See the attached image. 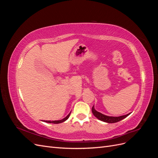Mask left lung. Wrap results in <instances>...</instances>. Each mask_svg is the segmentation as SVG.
Segmentation results:
<instances>
[{
  "label": "left lung",
  "mask_w": 158,
  "mask_h": 158,
  "mask_svg": "<svg viewBox=\"0 0 158 158\" xmlns=\"http://www.w3.org/2000/svg\"><path fill=\"white\" fill-rule=\"evenodd\" d=\"M92 111L94 115L96 118H98L99 120L102 121L106 122V123H114L118 122V121L123 120V119H124L125 118H126L127 116H128L129 114H130V113H128L127 114H125V115H122V116H119V117L107 116V115H105V114H103L97 111L94 108V106L92 108Z\"/></svg>",
  "instance_id": "left-lung-1"
}]
</instances>
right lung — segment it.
<instances>
[{"mask_svg":"<svg viewBox=\"0 0 158 158\" xmlns=\"http://www.w3.org/2000/svg\"><path fill=\"white\" fill-rule=\"evenodd\" d=\"M70 113H71V112H70ZM70 113L68 114L67 116H66V117H64V118L61 119V120H58V121H42L45 122V123H54V124H59V123H63V122H64L65 121H66V120H67V119L69 118V117H70Z\"/></svg>","mask_w":158,"mask_h":158,"instance_id":"add662e5","label":"right lung"}]
</instances>
